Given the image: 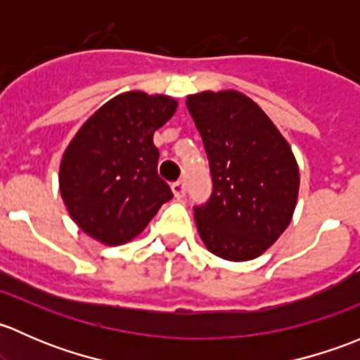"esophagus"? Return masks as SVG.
Listing matches in <instances>:
<instances>
[{
	"instance_id": "esophagus-1",
	"label": "esophagus",
	"mask_w": 360,
	"mask_h": 360,
	"mask_svg": "<svg viewBox=\"0 0 360 360\" xmlns=\"http://www.w3.org/2000/svg\"><path fill=\"white\" fill-rule=\"evenodd\" d=\"M170 188H172V193L176 198H183L184 195H186V186H184L183 181H177V183H174Z\"/></svg>"
}]
</instances>
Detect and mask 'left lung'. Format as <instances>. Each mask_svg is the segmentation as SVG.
Instances as JSON below:
<instances>
[{
	"instance_id": "8db88e82",
	"label": "left lung",
	"mask_w": 360,
	"mask_h": 360,
	"mask_svg": "<svg viewBox=\"0 0 360 360\" xmlns=\"http://www.w3.org/2000/svg\"><path fill=\"white\" fill-rule=\"evenodd\" d=\"M212 174V197L195 209L207 250L226 261L266 252L289 226L300 191L294 153L266 115L237 90L186 97Z\"/></svg>"
}]
</instances>
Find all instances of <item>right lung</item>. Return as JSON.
Returning a JSON list of instances; mask_svg holds the SVG:
<instances>
[{
  "label": "right lung",
  "mask_w": 360,
  "mask_h": 360,
  "mask_svg": "<svg viewBox=\"0 0 360 360\" xmlns=\"http://www.w3.org/2000/svg\"><path fill=\"white\" fill-rule=\"evenodd\" d=\"M177 106L163 94H118L69 141L59 163L60 197L76 226L94 240L104 245L134 240L172 198L157 172L153 134Z\"/></svg>",
  "instance_id": "obj_1"
}]
</instances>
